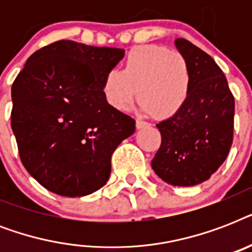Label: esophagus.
Here are the masks:
<instances>
[{
	"instance_id": "34e87169",
	"label": "esophagus",
	"mask_w": 252,
	"mask_h": 252,
	"mask_svg": "<svg viewBox=\"0 0 252 252\" xmlns=\"http://www.w3.org/2000/svg\"><path fill=\"white\" fill-rule=\"evenodd\" d=\"M146 126H149V124L146 122H144V120H140V119H137L136 120V128L137 129H142V128H146Z\"/></svg>"
}]
</instances>
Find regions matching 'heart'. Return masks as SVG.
I'll list each match as a JSON object with an SVG mask.
<instances>
[{"mask_svg": "<svg viewBox=\"0 0 252 252\" xmlns=\"http://www.w3.org/2000/svg\"><path fill=\"white\" fill-rule=\"evenodd\" d=\"M192 73L179 52L162 45H138L129 51L123 70L110 69L103 78L104 99L118 111H126L137 96L140 108L159 119L175 116L186 106Z\"/></svg>", "mask_w": 252, "mask_h": 252, "instance_id": "1", "label": "heart"}]
</instances>
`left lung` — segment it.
Wrapping results in <instances>:
<instances>
[{
	"instance_id": "1",
	"label": "left lung",
	"mask_w": 252,
	"mask_h": 252,
	"mask_svg": "<svg viewBox=\"0 0 252 252\" xmlns=\"http://www.w3.org/2000/svg\"><path fill=\"white\" fill-rule=\"evenodd\" d=\"M174 44L191 68L192 89L183 110L157 124L162 142L152 167L166 183L191 187L209 179L226 159L233 142L234 96L208 53L186 39H175Z\"/></svg>"
}]
</instances>
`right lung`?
I'll return each mask as SVG.
<instances>
[{
    "label": "right lung",
    "mask_w": 252,
    "mask_h": 252,
    "mask_svg": "<svg viewBox=\"0 0 252 252\" xmlns=\"http://www.w3.org/2000/svg\"><path fill=\"white\" fill-rule=\"evenodd\" d=\"M124 55L60 40L31 55L14 81L11 129L19 157L48 191L80 197L107 183L111 156L136 128L102 91L106 73Z\"/></svg>",
    "instance_id": "add662e5"
}]
</instances>
